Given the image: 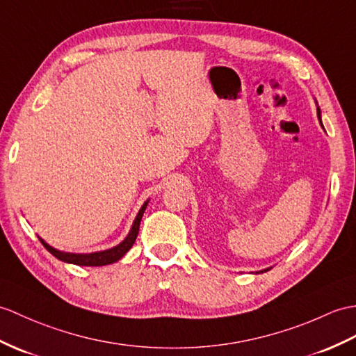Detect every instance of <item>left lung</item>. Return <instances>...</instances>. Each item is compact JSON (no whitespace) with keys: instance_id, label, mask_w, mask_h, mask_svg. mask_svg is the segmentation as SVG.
<instances>
[{"instance_id":"1","label":"left lung","mask_w":356,"mask_h":356,"mask_svg":"<svg viewBox=\"0 0 356 356\" xmlns=\"http://www.w3.org/2000/svg\"><path fill=\"white\" fill-rule=\"evenodd\" d=\"M317 115H318V118H320V109L317 107ZM320 124H321V121H320ZM321 127H323V124H321ZM267 270H270V268H267ZM267 270H264V271H267Z\"/></svg>"}]
</instances>
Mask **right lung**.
<instances>
[{
    "mask_svg": "<svg viewBox=\"0 0 356 356\" xmlns=\"http://www.w3.org/2000/svg\"><path fill=\"white\" fill-rule=\"evenodd\" d=\"M148 200L143 204V208L139 209L138 216L134 221V226H131L129 235L126 236L122 243H120L118 245L112 247L109 250H103V252H95V253H68V252H60V250H56L54 247L48 245L42 238L40 239V243L44 244L45 249L51 253L53 256H56L57 259H60L63 262H68V264H76V266H86V267H100V266H107V264H113L120 261L124 254H126L130 249L131 245L135 244L136 241V236L139 232V225H140V220H143L144 216V211L147 208Z\"/></svg>",
    "mask_w": 356,
    "mask_h": 356,
    "instance_id": "obj_1",
    "label": "right lung"
}]
</instances>
